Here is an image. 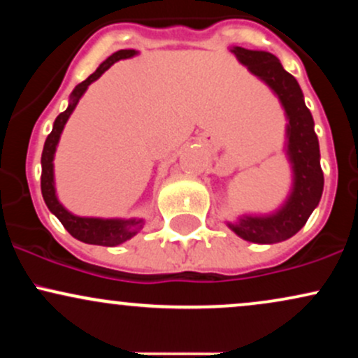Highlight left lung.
<instances>
[{"label":"left lung","mask_w":358,"mask_h":358,"mask_svg":"<svg viewBox=\"0 0 358 358\" xmlns=\"http://www.w3.org/2000/svg\"><path fill=\"white\" fill-rule=\"evenodd\" d=\"M241 64L278 94L285 106L287 124V155L293 163L294 187L281 210L269 217H242L229 224L237 236L256 244H274L296 234L318 205L323 193V171L320 166V146L315 122L306 108L299 84L282 69L273 53L234 47Z\"/></svg>","instance_id":"1"}]
</instances>
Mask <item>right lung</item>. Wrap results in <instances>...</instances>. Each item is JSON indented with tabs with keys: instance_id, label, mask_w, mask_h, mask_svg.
I'll return each instance as SVG.
<instances>
[{
	"instance_id": "1",
	"label": "right lung",
	"mask_w": 358,
	"mask_h": 358,
	"mask_svg": "<svg viewBox=\"0 0 358 358\" xmlns=\"http://www.w3.org/2000/svg\"><path fill=\"white\" fill-rule=\"evenodd\" d=\"M136 55V50H119L109 57L108 60H104L99 65L96 72L92 76H89L84 82H80L76 89H73L71 96V104L69 108L60 113L57 116L55 122H53L52 133L47 136V141H45L43 153H42V195L47 207L50 208L57 215V219L62 222L67 232L71 234L72 237L79 239L85 244H96V245H117L121 242H126L131 239L133 236L143 229V220L129 219V220H114V219H85V217H77L72 215L71 212L65 210L62 207L59 200H57L55 195V187H53V155H55L57 143H59V138L62 134V129H64L65 122H67L69 116L72 114V110L76 109L77 102L82 97V94L85 92V89L92 84L94 80H97L104 73L114 62L121 59H129V57Z\"/></svg>"
}]
</instances>
